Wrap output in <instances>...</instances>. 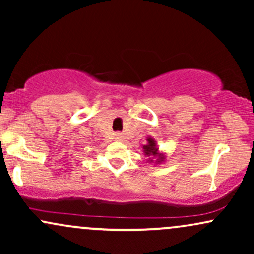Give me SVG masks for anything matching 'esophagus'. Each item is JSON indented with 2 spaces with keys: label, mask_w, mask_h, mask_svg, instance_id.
I'll return each mask as SVG.
<instances>
[{
  "label": "esophagus",
  "mask_w": 254,
  "mask_h": 254,
  "mask_svg": "<svg viewBox=\"0 0 254 254\" xmlns=\"http://www.w3.org/2000/svg\"><path fill=\"white\" fill-rule=\"evenodd\" d=\"M115 139L116 141H118V142H122L123 141V135H122V133H119V132H117V133H115Z\"/></svg>",
  "instance_id": "1"
}]
</instances>
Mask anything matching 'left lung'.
Instances as JSON below:
<instances>
[{
	"mask_svg": "<svg viewBox=\"0 0 254 254\" xmlns=\"http://www.w3.org/2000/svg\"><path fill=\"white\" fill-rule=\"evenodd\" d=\"M143 153L148 156V162L154 165H160L166 160V155L162 151L159 150L156 141L153 137H147V144L143 145Z\"/></svg>",
	"mask_w": 254,
	"mask_h": 254,
	"instance_id": "8db88e82",
	"label": "left lung"
}]
</instances>
